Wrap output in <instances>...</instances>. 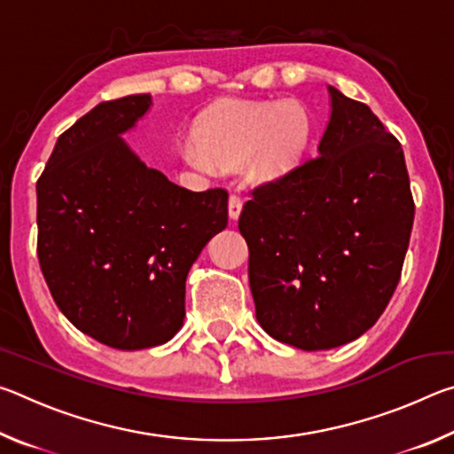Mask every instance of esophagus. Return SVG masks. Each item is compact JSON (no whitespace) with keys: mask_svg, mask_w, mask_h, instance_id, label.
<instances>
[{"mask_svg":"<svg viewBox=\"0 0 454 454\" xmlns=\"http://www.w3.org/2000/svg\"><path fill=\"white\" fill-rule=\"evenodd\" d=\"M240 212H242V200L238 196H230L228 200V214H230V220H238L240 218Z\"/></svg>","mask_w":454,"mask_h":454,"instance_id":"esophagus-1","label":"esophagus"}]
</instances>
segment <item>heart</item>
Listing matches in <instances>:
<instances>
[{
  "instance_id": "1",
  "label": "heart",
  "mask_w": 454,
  "mask_h": 454,
  "mask_svg": "<svg viewBox=\"0 0 454 454\" xmlns=\"http://www.w3.org/2000/svg\"><path fill=\"white\" fill-rule=\"evenodd\" d=\"M312 116L298 99H220L196 124V144L184 156L198 170L246 162L254 184H276L296 170L309 153Z\"/></svg>"
}]
</instances>
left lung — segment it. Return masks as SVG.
<instances>
[{
	"label": "left lung",
	"instance_id": "1",
	"mask_svg": "<svg viewBox=\"0 0 454 454\" xmlns=\"http://www.w3.org/2000/svg\"><path fill=\"white\" fill-rule=\"evenodd\" d=\"M328 94L318 158L256 188L238 220L258 325L301 350L336 348L379 320L414 220L401 144L366 104Z\"/></svg>",
	"mask_w": 454,
	"mask_h": 454
}]
</instances>
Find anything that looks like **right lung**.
Returning <instances> with one entry per match:
<instances>
[{
	"label": "right lung",
	"instance_id": "add662e5",
	"mask_svg": "<svg viewBox=\"0 0 454 454\" xmlns=\"http://www.w3.org/2000/svg\"><path fill=\"white\" fill-rule=\"evenodd\" d=\"M150 94L98 104L58 137L37 180V258L58 309L98 342L142 350L184 325L186 276L228 224V194L180 188L121 136Z\"/></svg>",
	"mask_w": 454,
	"mask_h": 454
}]
</instances>
